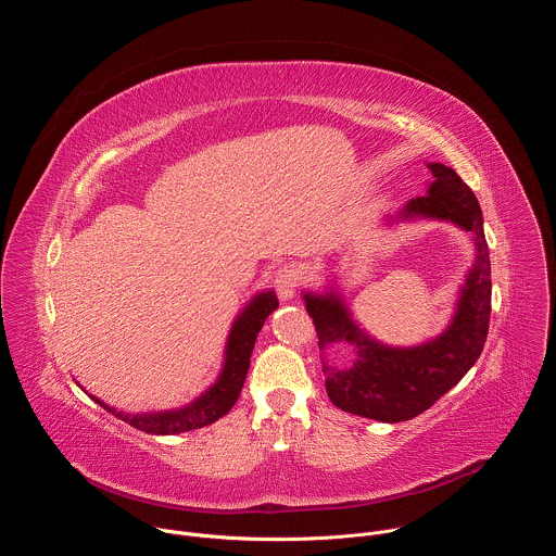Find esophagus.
I'll use <instances>...</instances> for the list:
<instances>
[{"label": "esophagus", "instance_id": "esophagus-1", "mask_svg": "<svg viewBox=\"0 0 556 556\" xmlns=\"http://www.w3.org/2000/svg\"><path fill=\"white\" fill-rule=\"evenodd\" d=\"M275 288H277V292L283 301L292 299L296 288H299V273L292 266H281L275 273Z\"/></svg>", "mask_w": 556, "mask_h": 556}]
</instances>
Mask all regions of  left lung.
Segmentation results:
<instances>
[{
	"mask_svg": "<svg viewBox=\"0 0 556 556\" xmlns=\"http://www.w3.org/2000/svg\"><path fill=\"white\" fill-rule=\"evenodd\" d=\"M429 172L433 176L429 193L414 198L403 215L448 219L475 235L478 257L462 290L457 314L440 339L399 350L367 339L334 294H305L319 348L356 345L350 367H324L328 395L341 412L380 422L412 420L453 389L484 350L491 321V257L482 208L451 167L433 163Z\"/></svg>",
	"mask_w": 556,
	"mask_h": 556,
	"instance_id": "obj_1",
	"label": "left lung"
}]
</instances>
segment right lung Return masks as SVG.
I'll use <instances>...</instances> for the list:
<instances>
[{"mask_svg":"<svg viewBox=\"0 0 556 556\" xmlns=\"http://www.w3.org/2000/svg\"><path fill=\"white\" fill-rule=\"evenodd\" d=\"M279 305L275 292H264L251 301V305L244 309L240 319L235 321L228 339V350H226V363L219 380L198 399L193 405L180 409V412H167V414H151V416H129L123 412H116L101 403L99 399H92L114 414L118 420L131 425L134 429H140L144 433L153 435H174L191 429L206 427L222 416H226L232 405L240 399V391L244 387L249 367H251V354L253 345L257 341V334L268 319V314Z\"/></svg>","mask_w":556,"mask_h":556,"instance_id":"add662e5","label":"right lung"}]
</instances>
